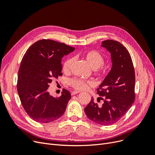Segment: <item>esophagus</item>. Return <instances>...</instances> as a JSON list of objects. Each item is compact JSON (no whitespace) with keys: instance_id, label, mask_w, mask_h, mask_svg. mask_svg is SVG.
Returning <instances> with one entry per match:
<instances>
[{"instance_id":"obj_1","label":"esophagus","mask_w":155,"mask_h":155,"mask_svg":"<svg viewBox=\"0 0 155 155\" xmlns=\"http://www.w3.org/2000/svg\"><path fill=\"white\" fill-rule=\"evenodd\" d=\"M79 93H80L79 91H71V94L72 95H75L76 94H78Z\"/></svg>"}]
</instances>
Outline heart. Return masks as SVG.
Instances as JSON below:
<instances>
[{"label":"heart","mask_w":155,"mask_h":155,"mask_svg":"<svg viewBox=\"0 0 155 155\" xmlns=\"http://www.w3.org/2000/svg\"><path fill=\"white\" fill-rule=\"evenodd\" d=\"M84 59L89 64L90 68L93 70L97 71L98 69L104 65L105 60L103 57L98 51H90L87 53H85L83 55ZM73 63V60L72 58H68L66 59L62 65L63 71L65 72H69L72 67ZM99 74H101V72H98ZM69 84L78 90H84L89 86L92 85L91 81H86L80 79H72L69 81Z\"/></svg>","instance_id":"heart-1"}]
</instances>
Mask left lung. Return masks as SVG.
<instances>
[{
    "label": "left lung",
    "instance_id": "1",
    "mask_svg": "<svg viewBox=\"0 0 155 155\" xmlns=\"http://www.w3.org/2000/svg\"><path fill=\"white\" fill-rule=\"evenodd\" d=\"M101 46L109 51L112 63L97 89V93L104 97V104L98 107L91 98L84 112L93 122L110 126L119 120L134 101L135 72L129 51L120 43L107 40L102 41Z\"/></svg>",
    "mask_w": 155,
    "mask_h": 155
}]
</instances>
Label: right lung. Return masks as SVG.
<instances>
[{
	"mask_svg": "<svg viewBox=\"0 0 155 155\" xmlns=\"http://www.w3.org/2000/svg\"><path fill=\"white\" fill-rule=\"evenodd\" d=\"M75 50L51 40L35 42L24 55L18 71L17 90L26 112L33 120L50 123L61 117L71 95L64 90L54 98L48 91L54 78L62 76V58Z\"/></svg>",
	"mask_w": 155,
	"mask_h": 155,
	"instance_id": "1",
	"label": "right lung"
}]
</instances>
